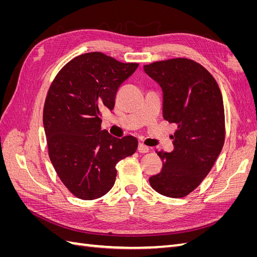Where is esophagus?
Returning a JSON list of instances; mask_svg holds the SVG:
<instances>
[{"instance_id": "34e87169", "label": "esophagus", "mask_w": 257, "mask_h": 257, "mask_svg": "<svg viewBox=\"0 0 257 257\" xmlns=\"http://www.w3.org/2000/svg\"><path fill=\"white\" fill-rule=\"evenodd\" d=\"M149 147L148 146H146L145 144H143V143H139L138 144V152H141V153H147V152H149Z\"/></svg>"}]
</instances>
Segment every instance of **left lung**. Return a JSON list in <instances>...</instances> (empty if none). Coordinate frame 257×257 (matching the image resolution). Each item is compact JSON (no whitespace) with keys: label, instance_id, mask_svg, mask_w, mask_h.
Wrapping results in <instances>:
<instances>
[{"label":"left lung","instance_id":"obj_1","mask_svg":"<svg viewBox=\"0 0 257 257\" xmlns=\"http://www.w3.org/2000/svg\"><path fill=\"white\" fill-rule=\"evenodd\" d=\"M163 91V115L178 125L172 152L160 151L161 173L152 188L164 196L184 197L211 170L224 145L222 93L205 67L189 59H170L144 66Z\"/></svg>","mask_w":257,"mask_h":257}]
</instances>
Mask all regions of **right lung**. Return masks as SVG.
<instances>
[{
	"instance_id": "right-lung-1",
	"label": "right lung",
	"mask_w": 257,
	"mask_h": 257,
	"mask_svg": "<svg viewBox=\"0 0 257 257\" xmlns=\"http://www.w3.org/2000/svg\"><path fill=\"white\" fill-rule=\"evenodd\" d=\"M137 63H121L102 52L74 58L54 78L43 123L49 158L61 181L76 197L91 200L109 192L116 163L134 154L138 142L100 130V110H112L116 91Z\"/></svg>"
}]
</instances>
